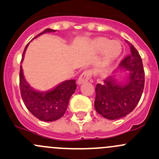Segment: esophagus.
Listing matches in <instances>:
<instances>
[{"instance_id":"esophagus-1","label":"esophagus","mask_w":159,"mask_h":159,"mask_svg":"<svg viewBox=\"0 0 159 159\" xmlns=\"http://www.w3.org/2000/svg\"><path fill=\"white\" fill-rule=\"evenodd\" d=\"M92 76V72H91V70H87V71H84V72L82 73L81 75H80L79 78L78 80V84H81L83 83L87 82L90 78Z\"/></svg>"}]
</instances>
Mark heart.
Here are the masks:
<instances>
[{"label": "heart", "mask_w": 159, "mask_h": 159, "mask_svg": "<svg viewBox=\"0 0 159 159\" xmlns=\"http://www.w3.org/2000/svg\"><path fill=\"white\" fill-rule=\"evenodd\" d=\"M93 47L97 51H103V56L102 59V66H107L120 56L122 52V46L119 41L113 40L104 37H100L94 40Z\"/></svg>", "instance_id": "heart-1"}]
</instances>
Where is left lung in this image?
Listing matches in <instances>:
<instances>
[{"instance_id": "left-lung-1", "label": "left lung", "mask_w": 159, "mask_h": 159, "mask_svg": "<svg viewBox=\"0 0 159 159\" xmlns=\"http://www.w3.org/2000/svg\"><path fill=\"white\" fill-rule=\"evenodd\" d=\"M129 44L130 54L119 66L129 71L125 81L118 83L112 75L103 81L104 84H98L95 88V110L106 119L116 120L126 116L135 109L143 94L145 84L143 61L133 45Z\"/></svg>"}]
</instances>
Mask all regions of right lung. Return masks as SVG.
I'll return each mask as SVG.
<instances>
[{
	"mask_svg": "<svg viewBox=\"0 0 159 159\" xmlns=\"http://www.w3.org/2000/svg\"><path fill=\"white\" fill-rule=\"evenodd\" d=\"M55 31L56 30L52 29H46L33 39L46 33ZM27 46L28 44L23 51L21 62L24 58ZM76 87L75 80L71 79L61 82L52 90L46 92L37 91L32 88L26 81L23 73L22 66H20V88L23 101L32 114L40 120L52 122L60 119L66 113L68 101L71 95L75 93Z\"/></svg>",
	"mask_w": 159,
	"mask_h": 159,
	"instance_id": "1",
	"label": "right lung"
}]
</instances>
